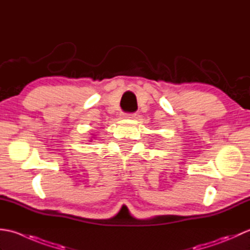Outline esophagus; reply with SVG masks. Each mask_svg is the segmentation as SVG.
<instances>
[{
  "instance_id": "1",
  "label": "esophagus",
  "mask_w": 250,
  "mask_h": 250,
  "mask_svg": "<svg viewBox=\"0 0 250 250\" xmlns=\"http://www.w3.org/2000/svg\"><path fill=\"white\" fill-rule=\"evenodd\" d=\"M126 118H131V119H136L137 118V115L135 113H129V114H125Z\"/></svg>"
}]
</instances>
